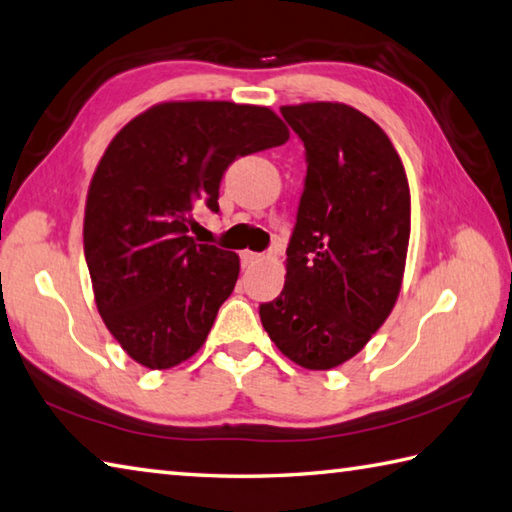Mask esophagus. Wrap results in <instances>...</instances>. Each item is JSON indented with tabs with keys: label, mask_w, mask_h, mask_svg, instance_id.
<instances>
[{
	"label": "esophagus",
	"mask_w": 512,
	"mask_h": 512,
	"mask_svg": "<svg viewBox=\"0 0 512 512\" xmlns=\"http://www.w3.org/2000/svg\"><path fill=\"white\" fill-rule=\"evenodd\" d=\"M239 257H242V264L244 266H250V264H255V262H259V259H262V255L253 253V250H244V253L239 255Z\"/></svg>",
	"instance_id": "1"
}]
</instances>
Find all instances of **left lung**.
<instances>
[{"mask_svg":"<svg viewBox=\"0 0 512 512\" xmlns=\"http://www.w3.org/2000/svg\"><path fill=\"white\" fill-rule=\"evenodd\" d=\"M282 115L304 142L306 177L284 288L259 317L288 359L328 370L355 357L397 302L410 190L390 139L359 110L315 102Z\"/></svg>","mask_w":512,"mask_h":512,"instance_id":"8db88e82","label":"left lung"}]
</instances>
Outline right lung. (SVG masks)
<instances>
[{"label":"right lung","instance_id":"add662e5","mask_svg":"<svg viewBox=\"0 0 512 512\" xmlns=\"http://www.w3.org/2000/svg\"><path fill=\"white\" fill-rule=\"evenodd\" d=\"M288 142L273 110L166 102L128 122L88 188L84 255L106 328L137 364L193 357L230 297L239 257L188 235L219 213V184L239 157Z\"/></svg>","mask_w":512,"mask_h":512}]
</instances>
